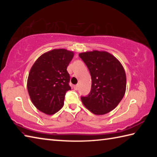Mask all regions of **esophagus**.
<instances>
[{"mask_svg":"<svg viewBox=\"0 0 157 157\" xmlns=\"http://www.w3.org/2000/svg\"><path fill=\"white\" fill-rule=\"evenodd\" d=\"M74 89H75V90H78V84L75 85V86H74Z\"/></svg>","mask_w":157,"mask_h":157,"instance_id":"obj_1","label":"esophagus"}]
</instances>
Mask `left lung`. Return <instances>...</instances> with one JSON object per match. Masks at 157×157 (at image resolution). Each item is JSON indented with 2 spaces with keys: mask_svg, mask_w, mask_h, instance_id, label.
Masks as SVG:
<instances>
[{
  "mask_svg": "<svg viewBox=\"0 0 157 157\" xmlns=\"http://www.w3.org/2000/svg\"><path fill=\"white\" fill-rule=\"evenodd\" d=\"M79 57L88 67L91 76V90L82 97L83 105L95 115H104L114 109L126 91V73L116 57L105 50L80 52Z\"/></svg>",
  "mask_w": 157,
  "mask_h": 157,
  "instance_id": "1",
  "label": "left lung"
}]
</instances>
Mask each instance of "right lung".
<instances>
[{
  "mask_svg": "<svg viewBox=\"0 0 157 157\" xmlns=\"http://www.w3.org/2000/svg\"><path fill=\"white\" fill-rule=\"evenodd\" d=\"M73 51L53 49L42 54L29 73L27 88L35 107L47 115H52L63 107L66 93L71 90L67 68Z\"/></svg>",
  "mask_w": 157,
  "mask_h": 157,
  "instance_id": "right-lung-1",
  "label": "right lung"
}]
</instances>
